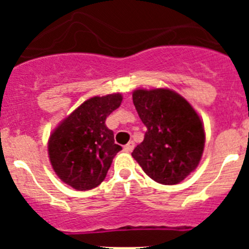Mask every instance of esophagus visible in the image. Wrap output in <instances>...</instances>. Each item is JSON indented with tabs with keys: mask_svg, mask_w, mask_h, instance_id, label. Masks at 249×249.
<instances>
[{
	"mask_svg": "<svg viewBox=\"0 0 249 249\" xmlns=\"http://www.w3.org/2000/svg\"><path fill=\"white\" fill-rule=\"evenodd\" d=\"M133 148H135V142H133V141H129L128 143L126 144V146H124V151L126 152H132L133 151Z\"/></svg>",
	"mask_w": 249,
	"mask_h": 249,
	"instance_id": "obj_1",
	"label": "esophagus"
}]
</instances>
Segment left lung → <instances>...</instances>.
I'll list each match as a JSON object with an SVG mask.
<instances>
[{"label": "left lung", "mask_w": 249, "mask_h": 249, "mask_svg": "<svg viewBox=\"0 0 249 249\" xmlns=\"http://www.w3.org/2000/svg\"><path fill=\"white\" fill-rule=\"evenodd\" d=\"M133 105L147 127L132 157L160 184H178L197 168L206 133L201 117L188 101L169 89H138Z\"/></svg>", "instance_id": "left-lung-1"}]
</instances>
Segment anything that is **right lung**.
<instances>
[{"label":"right lung","mask_w":249,"mask_h":249,"mask_svg":"<svg viewBox=\"0 0 249 249\" xmlns=\"http://www.w3.org/2000/svg\"><path fill=\"white\" fill-rule=\"evenodd\" d=\"M122 94L94 96L59 122L48 138V157L57 177L77 191L102 183L122 147L114 143L106 118L122 103Z\"/></svg>","instance_id":"obj_1"}]
</instances>
